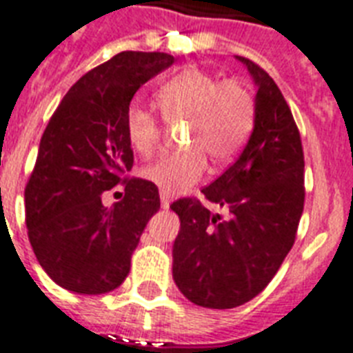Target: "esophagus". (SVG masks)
<instances>
[{
  "label": "esophagus",
  "instance_id": "obj_1",
  "mask_svg": "<svg viewBox=\"0 0 353 353\" xmlns=\"http://www.w3.org/2000/svg\"><path fill=\"white\" fill-rule=\"evenodd\" d=\"M170 203H172L170 194H166L161 190V207H163V209H168V207H170Z\"/></svg>",
  "mask_w": 353,
  "mask_h": 353
}]
</instances>
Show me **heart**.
Here are the masks:
<instances>
[{"label": "heart", "mask_w": 353, "mask_h": 353, "mask_svg": "<svg viewBox=\"0 0 353 353\" xmlns=\"http://www.w3.org/2000/svg\"><path fill=\"white\" fill-rule=\"evenodd\" d=\"M161 117L168 126L185 124V152L150 163L141 170L143 179L166 194H177L203 177L207 161L223 165L232 159L252 128L254 104L240 80H220L201 69L177 73L157 91ZM126 135L139 155L159 148L163 128L154 115L133 108L126 119Z\"/></svg>", "instance_id": "1"}]
</instances>
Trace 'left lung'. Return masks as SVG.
<instances>
[{
    "mask_svg": "<svg viewBox=\"0 0 353 353\" xmlns=\"http://www.w3.org/2000/svg\"><path fill=\"white\" fill-rule=\"evenodd\" d=\"M236 60L256 85L254 126L240 157L201 190L229 218L192 198L170 205L181 221L174 282L188 301L212 310L241 306L265 290L295 243L304 210V154L290 106L260 65Z\"/></svg>",
    "mask_w": 353,
    "mask_h": 353,
    "instance_id": "1",
    "label": "left lung"
}]
</instances>
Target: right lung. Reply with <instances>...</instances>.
Segmentation results:
<instances>
[{"instance_id":"1","label":"right lung","mask_w":353,"mask_h":353,"mask_svg":"<svg viewBox=\"0 0 353 353\" xmlns=\"http://www.w3.org/2000/svg\"><path fill=\"white\" fill-rule=\"evenodd\" d=\"M174 63L166 52H119L85 73L63 97L41 135L25 187L27 231L38 262L58 285L102 295L124 282L144 227L159 210L157 187L132 170L130 102ZM125 185L112 208L101 192Z\"/></svg>"}]
</instances>
